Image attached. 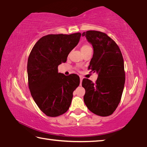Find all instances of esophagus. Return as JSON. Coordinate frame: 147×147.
Masks as SVG:
<instances>
[{"instance_id": "1", "label": "esophagus", "mask_w": 147, "mask_h": 147, "mask_svg": "<svg viewBox=\"0 0 147 147\" xmlns=\"http://www.w3.org/2000/svg\"><path fill=\"white\" fill-rule=\"evenodd\" d=\"M80 84H82V80H83V78L82 76H80Z\"/></svg>"}]
</instances>
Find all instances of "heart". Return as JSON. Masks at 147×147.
Instances as JSON below:
<instances>
[{"instance_id": "b5f03b06", "label": "heart", "mask_w": 147, "mask_h": 147, "mask_svg": "<svg viewBox=\"0 0 147 147\" xmlns=\"http://www.w3.org/2000/svg\"><path fill=\"white\" fill-rule=\"evenodd\" d=\"M88 49H91V47L88 45H82V47L81 51H82H82H86V50Z\"/></svg>"}]
</instances>
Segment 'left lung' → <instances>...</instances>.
Wrapping results in <instances>:
<instances>
[{
	"mask_svg": "<svg viewBox=\"0 0 147 147\" xmlns=\"http://www.w3.org/2000/svg\"><path fill=\"white\" fill-rule=\"evenodd\" d=\"M93 48V55L88 69L96 72V82L88 78L82 80L86 93L84 100L91 112L106 117L112 114L120 102L125 82L123 55L117 45L103 32H83Z\"/></svg>",
	"mask_w": 147,
	"mask_h": 147,
	"instance_id": "left-lung-1",
	"label": "left lung"
}]
</instances>
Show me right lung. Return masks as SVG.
<instances>
[{
    "instance_id": "obj_1",
    "label": "right lung",
    "mask_w": 147,
    "mask_h": 147,
    "mask_svg": "<svg viewBox=\"0 0 147 147\" xmlns=\"http://www.w3.org/2000/svg\"><path fill=\"white\" fill-rule=\"evenodd\" d=\"M80 37V32L47 35L37 41L30 54L27 63L29 89L35 102L47 116L65 113L73 91L79 86V76L59 73L58 67L66 62Z\"/></svg>"
}]
</instances>
